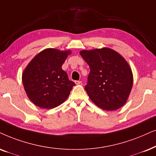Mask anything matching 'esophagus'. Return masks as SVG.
Here are the masks:
<instances>
[{
    "label": "esophagus",
    "mask_w": 156,
    "mask_h": 156,
    "mask_svg": "<svg viewBox=\"0 0 156 156\" xmlns=\"http://www.w3.org/2000/svg\"><path fill=\"white\" fill-rule=\"evenodd\" d=\"M82 81H75V84H82Z\"/></svg>",
    "instance_id": "obj_1"
}]
</instances>
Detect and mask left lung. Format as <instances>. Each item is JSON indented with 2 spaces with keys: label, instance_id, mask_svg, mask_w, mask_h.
<instances>
[{
  "label": "left lung",
  "instance_id": "8db88e82",
  "mask_svg": "<svg viewBox=\"0 0 156 156\" xmlns=\"http://www.w3.org/2000/svg\"><path fill=\"white\" fill-rule=\"evenodd\" d=\"M90 66L85 89L90 100L104 110L120 108L127 102L133 84L128 63L110 48L82 50L80 52Z\"/></svg>",
  "mask_w": 156,
  "mask_h": 156
}]
</instances>
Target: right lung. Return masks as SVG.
Listing matches in <instances>:
<instances>
[{"label":"right lung","instance_id":"add662e5","mask_svg":"<svg viewBox=\"0 0 156 156\" xmlns=\"http://www.w3.org/2000/svg\"><path fill=\"white\" fill-rule=\"evenodd\" d=\"M71 53L70 50L46 48L26 66L22 82L28 98L36 106L52 109L67 99L75 83L69 80L62 66Z\"/></svg>","mask_w":156,"mask_h":156}]
</instances>
